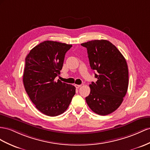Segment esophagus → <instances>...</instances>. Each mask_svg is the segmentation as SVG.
I'll return each instance as SVG.
<instances>
[{
	"instance_id": "obj_1",
	"label": "esophagus",
	"mask_w": 150,
	"mask_h": 150,
	"mask_svg": "<svg viewBox=\"0 0 150 150\" xmlns=\"http://www.w3.org/2000/svg\"><path fill=\"white\" fill-rule=\"evenodd\" d=\"M81 85H78V84H75V87L76 88V89H79V87H80Z\"/></svg>"
}]
</instances>
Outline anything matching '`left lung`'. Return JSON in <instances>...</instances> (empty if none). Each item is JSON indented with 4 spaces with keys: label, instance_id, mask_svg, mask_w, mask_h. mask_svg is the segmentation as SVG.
I'll return each instance as SVG.
<instances>
[{
    "label": "left lung",
    "instance_id": "1",
    "mask_svg": "<svg viewBox=\"0 0 150 150\" xmlns=\"http://www.w3.org/2000/svg\"><path fill=\"white\" fill-rule=\"evenodd\" d=\"M87 48L92 70L98 80L89 85L86 101L92 111L107 115L120 106L129 86L128 67L125 57L106 40H94L81 44Z\"/></svg>",
    "mask_w": 150,
    "mask_h": 150
}]
</instances>
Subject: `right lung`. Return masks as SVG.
I'll list each match as a JSON object with an SVG mask.
<instances>
[{
	"label": "right lung",
	"mask_w": 150,
	"mask_h": 150,
	"mask_svg": "<svg viewBox=\"0 0 150 150\" xmlns=\"http://www.w3.org/2000/svg\"><path fill=\"white\" fill-rule=\"evenodd\" d=\"M72 45L44 41L26 56L23 81L30 100L40 112L56 117L64 113L75 94V86L55 78L60 74L64 56Z\"/></svg>",
	"instance_id": "right-lung-1"
}]
</instances>
